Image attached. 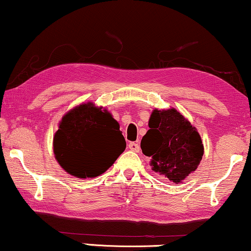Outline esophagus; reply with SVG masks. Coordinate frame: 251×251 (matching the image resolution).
Masks as SVG:
<instances>
[{"label": "esophagus", "instance_id": "esophagus-1", "mask_svg": "<svg viewBox=\"0 0 251 251\" xmlns=\"http://www.w3.org/2000/svg\"><path fill=\"white\" fill-rule=\"evenodd\" d=\"M129 150H131V151H134V152H138V151H139V150H140L139 144L134 143V141H132V143L129 144Z\"/></svg>", "mask_w": 251, "mask_h": 251}]
</instances>
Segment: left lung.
<instances>
[{
    "label": "left lung",
    "instance_id": "left-lung-1",
    "mask_svg": "<svg viewBox=\"0 0 251 251\" xmlns=\"http://www.w3.org/2000/svg\"><path fill=\"white\" fill-rule=\"evenodd\" d=\"M141 151L151 157V170L174 183L197 170L204 155L201 134L176 108L151 112Z\"/></svg>",
    "mask_w": 251,
    "mask_h": 251
}]
</instances>
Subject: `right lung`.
I'll list each match as a JSON object with an SVG mask.
<instances>
[{
  "label": "right lung",
  "mask_w": 251,
  "mask_h": 251,
  "mask_svg": "<svg viewBox=\"0 0 251 251\" xmlns=\"http://www.w3.org/2000/svg\"><path fill=\"white\" fill-rule=\"evenodd\" d=\"M120 125L106 108L87 101L71 108L59 123L53 151L65 172L78 179L103 174L126 150Z\"/></svg>",
  "instance_id": "obj_1"
}]
</instances>
